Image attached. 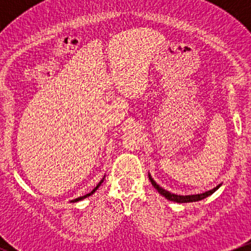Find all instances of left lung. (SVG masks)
Listing matches in <instances>:
<instances>
[{
	"label": "left lung",
	"instance_id": "1",
	"mask_svg": "<svg viewBox=\"0 0 251 251\" xmlns=\"http://www.w3.org/2000/svg\"><path fill=\"white\" fill-rule=\"evenodd\" d=\"M149 179L151 181V184L153 185V188L157 190L158 192H159L160 195L164 196V197L166 198V200L169 201H176V203H190V201H201L204 200V198L209 197L210 195H212L216 190L220 189V186L222 184H218L217 186L214 189L209 190V191H205L203 192V194H197V195H185V196H181V195H176V194H171V192L168 191V190L163 189L162 186L158 185L157 183H155L153 178H152L151 174H149Z\"/></svg>",
	"mask_w": 251,
	"mask_h": 251
}]
</instances>
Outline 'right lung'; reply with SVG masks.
<instances>
[{
	"label": "right lung",
	"instance_id": "right-lung-1",
	"mask_svg": "<svg viewBox=\"0 0 251 251\" xmlns=\"http://www.w3.org/2000/svg\"><path fill=\"white\" fill-rule=\"evenodd\" d=\"M103 179H105V176H103V178H102V179H101V180H100V181H99V183H98V185H97V186H96V188H94L93 190H92V191H91V192H89V194H87V195H85V196H82V197L75 198V200H73V201H73V203H75V201H82V200H85V198H87V197H89V196H92V195H93V194H94V192H96V191H97V190H98V188H99V186H100V185H101V184H102V181H103Z\"/></svg>",
	"mask_w": 251,
	"mask_h": 251
}]
</instances>
